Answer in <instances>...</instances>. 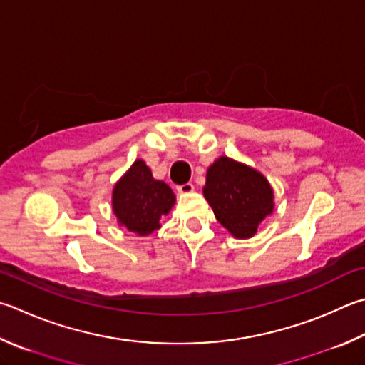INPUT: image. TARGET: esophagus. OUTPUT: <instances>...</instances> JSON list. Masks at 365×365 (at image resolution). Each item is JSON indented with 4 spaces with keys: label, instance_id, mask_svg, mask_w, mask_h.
<instances>
[{
    "label": "esophagus",
    "instance_id": "34e87169",
    "mask_svg": "<svg viewBox=\"0 0 365 365\" xmlns=\"http://www.w3.org/2000/svg\"><path fill=\"white\" fill-rule=\"evenodd\" d=\"M177 191L180 195H188V193H193L195 191V185L193 183H183V185H178L177 187Z\"/></svg>",
    "mask_w": 365,
    "mask_h": 365
}]
</instances>
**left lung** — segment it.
Segmentation results:
<instances>
[{
	"label": "left lung",
	"mask_w": 365,
	"mask_h": 365,
	"mask_svg": "<svg viewBox=\"0 0 365 365\" xmlns=\"http://www.w3.org/2000/svg\"><path fill=\"white\" fill-rule=\"evenodd\" d=\"M202 193L217 220L236 240L254 236L274 209V191L268 178L228 156L209 165Z\"/></svg>",
	"instance_id": "8db88e82"
}]
</instances>
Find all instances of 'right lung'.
<instances>
[{
	"label": "right lung",
	"instance_id": "obj_1",
	"mask_svg": "<svg viewBox=\"0 0 365 365\" xmlns=\"http://www.w3.org/2000/svg\"><path fill=\"white\" fill-rule=\"evenodd\" d=\"M175 204L168 183L156 180L143 160H135L113 187L111 209L119 227L137 236H148L161 228V217Z\"/></svg>",
	"mask_w": 365,
	"mask_h": 365
}]
</instances>
